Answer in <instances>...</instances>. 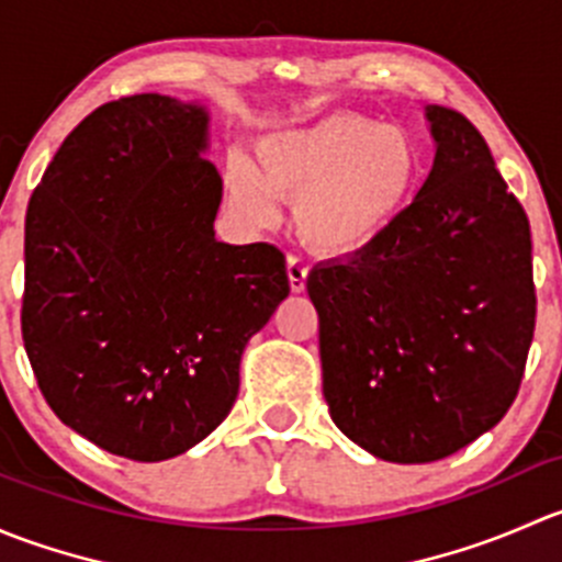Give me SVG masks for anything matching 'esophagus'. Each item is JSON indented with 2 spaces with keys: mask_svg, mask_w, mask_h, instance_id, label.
Segmentation results:
<instances>
[{
  "mask_svg": "<svg viewBox=\"0 0 562 562\" xmlns=\"http://www.w3.org/2000/svg\"><path fill=\"white\" fill-rule=\"evenodd\" d=\"M288 280H291L293 293H302L307 288V266L299 255H288Z\"/></svg>",
  "mask_w": 562,
  "mask_h": 562,
  "instance_id": "34e87169",
  "label": "esophagus"
}]
</instances>
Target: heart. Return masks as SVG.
I'll return each instance as SVG.
<instances>
[{"label": "heart", "instance_id": "1", "mask_svg": "<svg viewBox=\"0 0 562 562\" xmlns=\"http://www.w3.org/2000/svg\"><path fill=\"white\" fill-rule=\"evenodd\" d=\"M255 162L225 168V195L252 225L280 220L296 198V228L323 252H361L400 220L422 181V146L407 130L361 113H323L266 133Z\"/></svg>", "mask_w": 562, "mask_h": 562}]
</instances>
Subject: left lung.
<instances>
[{
	"label": "left lung",
	"mask_w": 562,
	"mask_h": 562,
	"mask_svg": "<svg viewBox=\"0 0 562 562\" xmlns=\"http://www.w3.org/2000/svg\"><path fill=\"white\" fill-rule=\"evenodd\" d=\"M435 162L394 225L317 263L331 422L372 457L422 464L490 432L517 396L536 328L530 223L479 130L427 105Z\"/></svg>",
	"instance_id": "1"
}]
</instances>
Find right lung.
Masks as SVG:
<instances>
[{
  "instance_id": "1",
  "label": "right lung",
  "mask_w": 562,
  "mask_h": 562,
  "mask_svg": "<svg viewBox=\"0 0 562 562\" xmlns=\"http://www.w3.org/2000/svg\"><path fill=\"white\" fill-rule=\"evenodd\" d=\"M209 111L133 94L65 138L26 209L21 334L61 424L135 462L225 422L239 361L291 293L274 245L214 239Z\"/></svg>"
}]
</instances>
